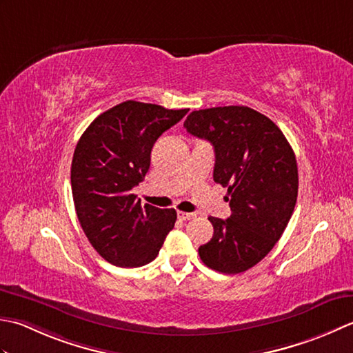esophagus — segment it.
<instances>
[{"instance_id": "obj_1", "label": "esophagus", "mask_w": 353, "mask_h": 353, "mask_svg": "<svg viewBox=\"0 0 353 353\" xmlns=\"http://www.w3.org/2000/svg\"><path fill=\"white\" fill-rule=\"evenodd\" d=\"M196 214L195 213H187V212H178V218L181 221H189V219H193L195 218Z\"/></svg>"}]
</instances>
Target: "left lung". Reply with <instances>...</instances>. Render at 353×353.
<instances>
[{"label":"left lung","mask_w":353,"mask_h":353,"mask_svg":"<svg viewBox=\"0 0 353 353\" xmlns=\"http://www.w3.org/2000/svg\"><path fill=\"white\" fill-rule=\"evenodd\" d=\"M187 132L210 141L214 183L227 187L232 214L210 216L213 237L198 253L208 268L237 274L254 267L283 234L297 203L294 150L274 121L248 106L193 111Z\"/></svg>","instance_id":"8db88e82"}]
</instances>
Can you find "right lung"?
<instances>
[{"mask_svg": "<svg viewBox=\"0 0 353 353\" xmlns=\"http://www.w3.org/2000/svg\"><path fill=\"white\" fill-rule=\"evenodd\" d=\"M187 112L126 100L100 114L77 141L71 163L77 219L91 245L116 267L152 262L175 225L174 208L141 205L132 189L148 174L158 137Z\"/></svg>", "mask_w": 353, "mask_h": 353, "instance_id": "add662e5", "label": "right lung"}]
</instances>
